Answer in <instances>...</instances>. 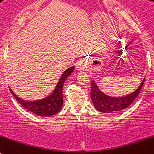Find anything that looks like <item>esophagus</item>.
<instances>
[{"instance_id": "obj_1", "label": "esophagus", "mask_w": 154, "mask_h": 154, "mask_svg": "<svg viewBox=\"0 0 154 154\" xmlns=\"http://www.w3.org/2000/svg\"><path fill=\"white\" fill-rule=\"evenodd\" d=\"M86 62L84 59H81L80 61H78L76 64V68H77V71H82L86 68Z\"/></svg>"}]
</instances>
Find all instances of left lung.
<instances>
[{
    "instance_id": "1",
    "label": "left lung",
    "mask_w": 154,
    "mask_h": 154,
    "mask_svg": "<svg viewBox=\"0 0 154 154\" xmlns=\"http://www.w3.org/2000/svg\"><path fill=\"white\" fill-rule=\"evenodd\" d=\"M91 99L95 109L101 113H113L122 111L131 105L143 88L145 77L135 91L122 96H111L99 88L94 79L91 78Z\"/></svg>"
}]
</instances>
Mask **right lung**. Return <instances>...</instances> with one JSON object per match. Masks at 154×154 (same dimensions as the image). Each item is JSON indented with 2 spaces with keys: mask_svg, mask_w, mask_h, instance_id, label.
<instances>
[{
  "mask_svg": "<svg viewBox=\"0 0 154 154\" xmlns=\"http://www.w3.org/2000/svg\"><path fill=\"white\" fill-rule=\"evenodd\" d=\"M75 66H71L66 69L61 75V77L58 81V83L52 91V92L46 96L44 99H37V100H24L18 96L10 88V91L15 97L16 100L19 102L25 109L31 111L38 116L43 117H51L56 114L62 109L63 104V85L67 77H69L74 70Z\"/></svg>",
  "mask_w": 154,
  "mask_h": 154,
  "instance_id": "add662e5",
  "label": "right lung"
}]
</instances>
